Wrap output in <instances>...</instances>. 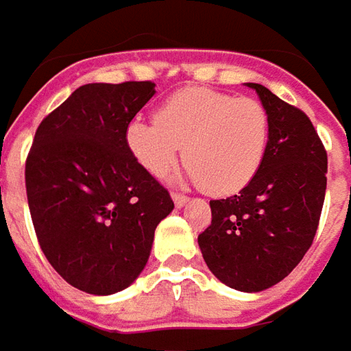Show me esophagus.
I'll return each mask as SVG.
<instances>
[{
  "mask_svg": "<svg viewBox=\"0 0 351 351\" xmlns=\"http://www.w3.org/2000/svg\"><path fill=\"white\" fill-rule=\"evenodd\" d=\"M171 200H173V204H176V208H183V206L189 202L187 196L180 195V193H171Z\"/></svg>",
  "mask_w": 351,
  "mask_h": 351,
  "instance_id": "34e87169",
  "label": "esophagus"
}]
</instances>
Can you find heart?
Wrapping results in <instances>:
<instances>
[{
	"label": "heart",
	"mask_w": 351,
	"mask_h": 351,
	"mask_svg": "<svg viewBox=\"0 0 351 351\" xmlns=\"http://www.w3.org/2000/svg\"><path fill=\"white\" fill-rule=\"evenodd\" d=\"M126 147L153 178H166L183 147L187 178L210 195L242 191L263 166L270 140L265 106L210 88L176 92L156 109L155 123L132 121Z\"/></svg>",
	"instance_id": "heart-1"
}]
</instances>
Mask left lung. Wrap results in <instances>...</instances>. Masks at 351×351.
Listing matches in <instances>:
<instances>
[{"label": "left lung", "instance_id": "1", "mask_svg": "<svg viewBox=\"0 0 351 351\" xmlns=\"http://www.w3.org/2000/svg\"><path fill=\"white\" fill-rule=\"evenodd\" d=\"M270 119L267 156L234 196L210 200L202 257L228 287L257 293L282 282L314 242L327 189V151L304 111L247 83Z\"/></svg>", "mask_w": 351, "mask_h": 351}]
</instances>
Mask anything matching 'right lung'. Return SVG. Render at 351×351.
<instances>
[{
	"instance_id": "add662e5",
	"label": "right lung",
	"mask_w": 351,
	"mask_h": 351,
	"mask_svg": "<svg viewBox=\"0 0 351 351\" xmlns=\"http://www.w3.org/2000/svg\"><path fill=\"white\" fill-rule=\"evenodd\" d=\"M155 83H90L45 117L26 160L37 240L77 289L113 295L145 268L155 228L173 210L170 193L136 162L126 126Z\"/></svg>"
}]
</instances>
